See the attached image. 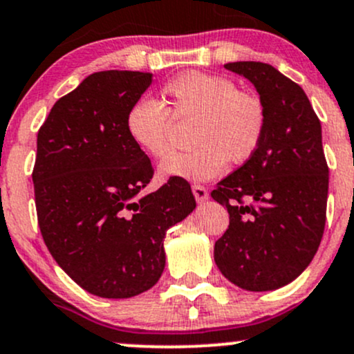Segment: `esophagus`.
<instances>
[{
  "mask_svg": "<svg viewBox=\"0 0 354 354\" xmlns=\"http://www.w3.org/2000/svg\"><path fill=\"white\" fill-rule=\"evenodd\" d=\"M192 192H194L195 201H197L198 203H203L207 198H209V192H207V189L203 185H194Z\"/></svg>",
  "mask_w": 354,
  "mask_h": 354,
  "instance_id": "esophagus-1",
  "label": "esophagus"
}]
</instances>
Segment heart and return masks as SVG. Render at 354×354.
Returning a JSON list of instances; mask_svg holds the SVG:
<instances>
[{"label": "heart", "instance_id": "heart-1", "mask_svg": "<svg viewBox=\"0 0 354 354\" xmlns=\"http://www.w3.org/2000/svg\"><path fill=\"white\" fill-rule=\"evenodd\" d=\"M164 106L139 99L127 112L131 140L153 159L170 149V115L197 118L190 152L169 156L160 164L162 178L207 182L225 172L228 160L245 164L255 156L267 131V107L260 95L239 91L230 79L201 71L178 74L162 87Z\"/></svg>", "mask_w": 354, "mask_h": 354}]
</instances>
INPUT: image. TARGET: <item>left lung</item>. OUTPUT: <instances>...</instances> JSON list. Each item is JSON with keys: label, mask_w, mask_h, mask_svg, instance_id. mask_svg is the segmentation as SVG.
<instances>
[{"label": "left lung", "mask_w": 354, "mask_h": 354, "mask_svg": "<svg viewBox=\"0 0 354 354\" xmlns=\"http://www.w3.org/2000/svg\"><path fill=\"white\" fill-rule=\"evenodd\" d=\"M225 69L255 86L268 120L255 156L212 190L230 215L214 259L234 285L272 292L300 277L322 242L328 198L322 124L305 91L273 66L236 61Z\"/></svg>", "instance_id": "left-lung-1"}]
</instances>
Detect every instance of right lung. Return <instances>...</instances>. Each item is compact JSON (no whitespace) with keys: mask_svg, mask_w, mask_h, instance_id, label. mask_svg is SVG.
<instances>
[{"mask_svg":"<svg viewBox=\"0 0 354 354\" xmlns=\"http://www.w3.org/2000/svg\"><path fill=\"white\" fill-rule=\"evenodd\" d=\"M151 84L152 73L140 71L91 74L54 104L37 132L41 235L56 263L101 298L152 288L165 268V232L195 209L182 178L140 195L153 170L126 118Z\"/></svg>","mask_w":354,"mask_h":354,"instance_id":"1","label":"right lung"}]
</instances>
